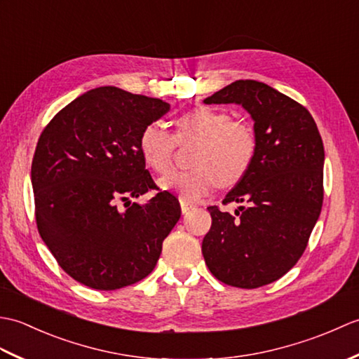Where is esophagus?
I'll use <instances>...</instances> for the list:
<instances>
[{"label":"esophagus","instance_id":"obj_1","mask_svg":"<svg viewBox=\"0 0 359 359\" xmlns=\"http://www.w3.org/2000/svg\"><path fill=\"white\" fill-rule=\"evenodd\" d=\"M191 208H193L191 203L184 201V199H180V210H182V212H184V215H185V212H188L189 210H191Z\"/></svg>","mask_w":359,"mask_h":359}]
</instances>
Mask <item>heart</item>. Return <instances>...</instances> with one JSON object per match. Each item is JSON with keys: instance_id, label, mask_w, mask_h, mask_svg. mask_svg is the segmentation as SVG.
I'll use <instances>...</instances> for the list:
<instances>
[{"instance_id": "b5f03b06", "label": "heart", "mask_w": 359, "mask_h": 359, "mask_svg": "<svg viewBox=\"0 0 359 359\" xmlns=\"http://www.w3.org/2000/svg\"><path fill=\"white\" fill-rule=\"evenodd\" d=\"M196 142L189 157L193 168L171 171L160 187L175 191L184 201H199L216 184L233 187L245 177L257 156V135L247 120L231 118L225 111L196 106L174 120L172 135L157 123H148L139 134L140 157L154 172L171 165L175 144Z\"/></svg>"}]
</instances>
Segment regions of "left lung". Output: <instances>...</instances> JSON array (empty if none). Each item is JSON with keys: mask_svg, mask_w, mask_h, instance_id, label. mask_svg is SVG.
Masks as SVG:
<instances>
[{"mask_svg": "<svg viewBox=\"0 0 359 359\" xmlns=\"http://www.w3.org/2000/svg\"><path fill=\"white\" fill-rule=\"evenodd\" d=\"M205 103H238L255 120L257 156L224 199L230 212L208 207L211 228L202 253L226 285L257 288L293 269L307 248L324 199V144L301 103L255 80H238Z\"/></svg>", "mask_w": 359, "mask_h": 359, "instance_id": "8db88e82", "label": "left lung"}]
</instances>
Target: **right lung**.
<instances>
[{
	"instance_id": "right-lung-1",
	"label": "right lung",
	"mask_w": 359,
	"mask_h": 359,
	"mask_svg": "<svg viewBox=\"0 0 359 359\" xmlns=\"http://www.w3.org/2000/svg\"><path fill=\"white\" fill-rule=\"evenodd\" d=\"M168 111L158 98L103 86L65 106L38 139V231L58 265L83 285L118 290L147 278L177 224L179 201L156 185L137 147L142 128ZM149 191L158 193L148 204L128 202Z\"/></svg>"
}]
</instances>
